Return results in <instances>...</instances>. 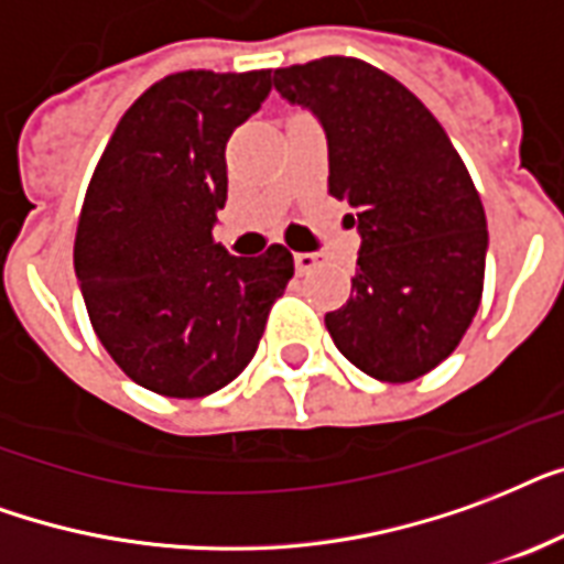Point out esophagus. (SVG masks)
Segmentation results:
<instances>
[{
    "instance_id": "esophagus-1",
    "label": "esophagus",
    "mask_w": 564,
    "mask_h": 564,
    "mask_svg": "<svg viewBox=\"0 0 564 564\" xmlns=\"http://www.w3.org/2000/svg\"><path fill=\"white\" fill-rule=\"evenodd\" d=\"M294 264L296 273H312V270L321 264V256H317V252H296Z\"/></svg>"
}]
</instances>
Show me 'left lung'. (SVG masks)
<instances>
[{"label": "left lung", "mask_w": 564, "mask_h": 564, "mask_svg": "<svg viewBox=\"0 0 564 564\" xmlns=\"http://www.w3.org/2000/svg\"><path fill=\"white\" fill-rule=\"evenodd\" d=\"M312 111L329 150V194L361 235L350 300L326 314L335 347L379 382H412L456 350L479 308L488 229L479 194L430 108L359 58L273 73Z\"/></svg>", "instance_id": "1"}]
</instances>
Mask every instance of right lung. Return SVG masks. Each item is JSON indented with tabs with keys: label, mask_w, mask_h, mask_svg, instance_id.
I'll list each match as a JSON object with an SVG mask.
<instances>
[{
	"label": "right lung",
	"mask_w": 564,
	"mask_h": 564,
	"mask_svg": "<svg viewBox=\"0 0 564 564\" xmlns=\"http://www.w3.org/2000/svg\"><path fill=\"white\" fill-rule=\"evenodd\" d=\"M270 94V69H187L155 82L117 123L87 185L76 279L96 338L138 386L205 397L259 350L294 256H229L226 141Z\"/></svg>",
	"instance_id": "obj_1"
}]
</instances>
